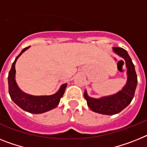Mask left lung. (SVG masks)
<instances>
[{
	"instance_id": "8db88e82",
	"label": "left lung",
	"mask_w": 147,
	"mask_h": 147,
	"mask_svg": "<svg viewBox=\"0 0 147 147\" xmlns=\"http://www.w3.org/2000/svg\"><path fill=\"white\" fill-rule=\"evenodd\" d=\"M113 51L125 60L128 76L126 84L117 93L100 98H91L87 95L86 90L84 93V96L87 100L89 108L92 111L105 115L116 114L126 108L134 98L138 84V78L134 66L128 52L125 49L119 47H113Z\"/></svg>"
}]
</instances>
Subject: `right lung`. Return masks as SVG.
Here are the masks:
<instances>
[{
	"label": "right lung",
	"mask_w": 147,
	"mask_h": 147,
	"mask_svg": "<svg viewBox=\"0 0 147 147\" xmlns=\"http://www.w3.org/2000/svg\"><path fill=\"white\" fill-rule=\"evenodd\" d=\"M30 46L24 48L13 62L11 69L9 72L8 84H9V93L12 100L22 110L31 113H42L50 110L54 109L58 105L60 98L63 96L67 84L61 85L60 90L56 93L51 96H31L22 92L18 88V85L16 82L15 75H16V68L15 65L16 60L24 53L28 50Z\"/></svg>",
	"instance_id": "add662e5"
}]
</instances>
